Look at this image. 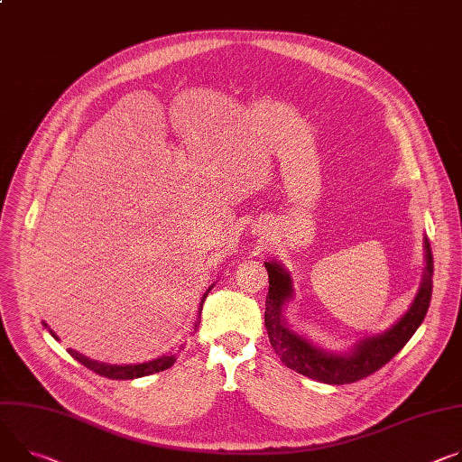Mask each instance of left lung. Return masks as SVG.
I'll list each match as a JSON object with an SVG mask.
<instances>
[{
	"label": "left lung",
	"mask_w": 462,
	"mask_h": 462,
	"mask_svg": "<svg viewBox=\"0 0 462 462\" xmlns=\"http://www.w3.org/2000/svg\"><path fill=\"white\" fill-rule=\"evenodd\" d=\"M424 273L422 282L409 310L385 331L365 335L348 350L324 348L306 335L292 329L283 311L295 299V287L289 271L276 260L265 262L269 273V295L265 302V328L269 341L280 361L302 375L328 385H345L363 380L389 363L420 328L433 291V254L430 239L424 236Z\"/></svg>",
	"instance_id": "8db88e82"
}]
</instances>
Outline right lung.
<instances>
[{"instance_id": "obj_1", "label": "right lung", "mask_w": 462, "mask_h": 462, "mask_svg": "<svg viewBox=\"0 0 462 462\" xmlns=\"http://www.w3.org/2000/svg\"><path fill=\"white\" fill-rule=\"evenodd\" d=\"M216 283H212L209 285L208 289H206V292L202 295V300H200V310H202V304H204V299L208 297V292L212 291V287H214ZM44 324L48 329H50V333L53 335V337L59 341V337L55 335V331L46 324V322H42ZM199 324L200 322H195V328H193V331H197V328H199ZM79 363H82L85 365L87 368H90V370H94L96 374H99V375H105V377H108V380H136V377H143V375H151V374H154V372H162V370H165V368H170V366H173V363L177 361V354H165V356H160V357H156V359H151V361H145V363H136V365H108V363H101V361H96V359H90V357H87V356H82V354H79V352H75V350H68ZM180 352V350H179Z\"/></svg>"}]
</instances>
